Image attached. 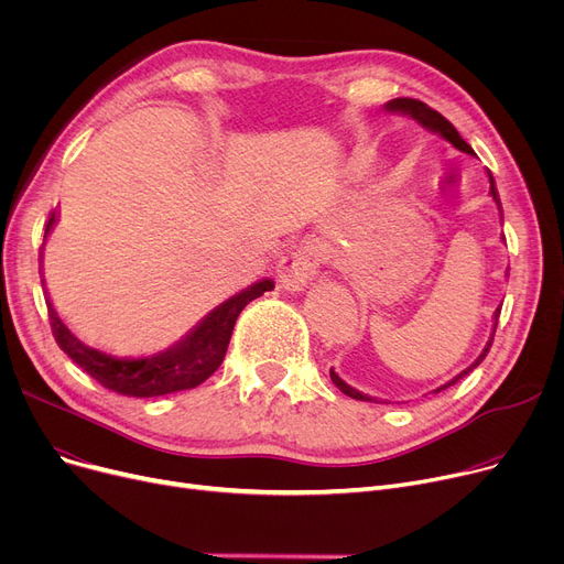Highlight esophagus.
Returning <instances> with one entry per match:
<instances>
[{"label": "esophagus", "mask_w": 564, "mask_h": 564, "mask_svg": "<svg viewBox=\"0 0 564 564\" xmlns=\"http://www.w3.org/2000/svg\"><path fill=\"white\" fill-rule=\"evenodd\" d=\"M322 262H324L322 245L313 242V240L304 242L302 247H297L292 253H288L279 260V267H276L279 285L290 292L304 290L319 272Z\"/></svg>", "instance_id": "34e87169"}]
</instances>
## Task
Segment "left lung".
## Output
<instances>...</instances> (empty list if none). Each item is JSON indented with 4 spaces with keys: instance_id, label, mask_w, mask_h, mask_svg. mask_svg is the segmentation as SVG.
Wrapping results in <instances>:
<instances>
[{
    "instance_id": "left-lung-1",
    "label": "left lung",
    "mask_w": 564,
    "mask_h": 564,
    "mask_svg": "<svg viewBox=\"0 0 564 564\" xmlns=\"http://www.w3.org/2000/svg\"><path fill=\"white\" fill-rule=\"evenodd\" d=\"M387 109L389 111H398V113H409L413 121H419L423 128H427V130H432V132H438L443 139H448L455 148H459V151H464V153H473V148L459 137V132L455 130V126L448 121V118H443L438 111H434L432 107H427L425 102H421V100H413V98H395V100H391V102H387ZM489 183H491V196H494V200H496V205L500 207V198H498V189H496V183H494V177H491V173H489ZM498 315H500V308H496V313H494V317H496V324H498ZM494 334H496V327H494ZM494 334H491V338H489V343H487V347L482 349V354L480 357L473 361L466 370H462L457 377H453L451 381H446L443 383V387H438L434 393H438V391H446L448 387H453V383H457L462 377H466L473 368H478L482 361H485V357H487V351H489V347H491V343H494ZM329 375H332V381L336 383V387L345 393V395H349V398H354V400H364V402H377L375 398H370V395H366V393H361V391H357V389H351L349 383H345L336 372H334V368L329 370Z\"/></svg>"
}]
</instances>
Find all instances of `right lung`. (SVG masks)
<instances>
[{
	"instance_id": "1",
	"label": "right lung",
	"mask_w": 564,
	"mask_h": 564,
	"mask_svg": "<svg viewBox=\"0 0 564 564\" xmlns=\"http://www.w3.org/2000/svg\"><path fill=\"white\" fill-rule=\"evenodd\" d=\"M54 221L56 213L50 215L45 237L52 230ZM272 288V279H262L249 285L247 290L237 292L235 297L219 304L213 313H207L185 338L158 354H151V357L139 359L113 357V354L86 345L66 327L64 319L56 315L50 300L47 315L56 345L62 347L86 375H91L98 383H102L105 389L128 398H158L196 389L198 383L210 377L226 357L237 315L242 313V308L249 302L258 300L260 294Z\"/></svg>"
}]
</instances>
